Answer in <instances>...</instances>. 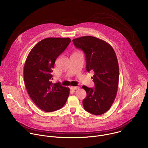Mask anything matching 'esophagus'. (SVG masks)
<instances>
[{
  "label": "esophagus",
  "mask_w": 148,
  "mask_h": 148,
  "mask_svg": "<svg viewBox=\"0 0 148 148\" xmlns=\"http://www.w3.org/2000/svg\"><path fill=\"white\" fill-rule=\"evenodd\" d=\"M79 87H70V89L71 90H73V91H74V90H78V89H79Z\"/></svg>",
  "instance_id": "esophagus-1"
}]
</instances>
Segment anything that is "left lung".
I'll return each instance as SVG.
<instances>
[{
    "label": "left lung",
    "instance_id": "left-lung-1",
    "mask_svg": "<svg viewBox=\"0 0 148 148\" xmlns=\"http://www.w3.org/2000/svg\"><path fill=\"white\" fill-rule=\"evenodd\" d=\"M77 49L86 56V70L92 71L95 88L85 86L87 97L82 101L84 109L95 115L108 111L116 95L119 81V66L112 46L102 40L87 36L73 40Z\"/></svg>",
    "mask_w": 148,
    "mask_h": 148
}]
</instances>
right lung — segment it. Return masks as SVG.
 Here are the masks:
<instances>
[{
	"label": "right lung",
	"instance_id": "obj_1",
	"mask_svg": "<svg viewBox=\"0 0 148 148\" xmlns=\"http://www.w3.org/2000/svg\"><path fill=\"white\" fill-rule=\"evenodd\" d=\"M70 38L49 37L31 50L24 66V81L27 92L41 110L50 112L61 109L70 93L69 88L51 81L57 58L71 42Z\"/></svg>",
	"mask_w": 148,
	"mask_h": 148
}]
</instances>
